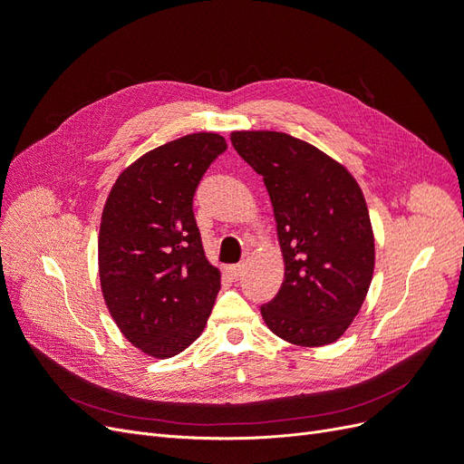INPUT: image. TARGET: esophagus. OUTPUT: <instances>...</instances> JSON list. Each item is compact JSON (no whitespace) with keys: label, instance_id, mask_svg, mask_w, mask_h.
<instances>
[{"label":"esophagus","instance_id":"34e87169","mask_svg":"<svg viewBox=\"0 0 464 464\" xmlns=\"http://www.w3.org/2000/svg\"><path fill=\"white\" fill-rule=\"evenodd\" d=\"M228 276L234 280V283H237L244 276V265H234V266H228Z\"/></svg>","mask_w":464,"mask_h":464}]
</instances>
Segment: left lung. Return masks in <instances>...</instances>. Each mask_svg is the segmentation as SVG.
Masks as SVG:
<instances>
[{"label": "left lung", "instance_id": "obj_1", "mask_svg": "<svg viewBox=\"0 0 464 464\" xmlns=\"http://www.w3.org/2000/svg\"><path fill=\"white\" fill-rule=\"evenodd\" d=\"M234 149L263 176L285 261V280L261 315L296 346H325L353 325L368 296L375 237L348 168L280 131H232Z\"/></svg>", "mask_w": 464, "mask_h": 464}]
</instances>
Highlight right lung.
Masks as SVG:
<instances>
[{
	"instance_id": "right-lung-1",
	"label": "right lung",
	"mask_w": 464,
	"mask_h": 464,
	"mask_svg": "<svg viewBox=\"0 0 464 464\" xmlns=\"http://www.w3.org/2000/svg\"><path fill=\"white\" fill-rule=\"evenodd\" d=\"M224 149L213 131L174 139L125 166L108 193L98 232L102 296L147 356L184 353L213 312L220 271L205 257L193 193Z\"/></svg>"
}]
</instances>
